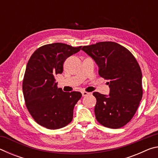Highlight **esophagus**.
Instances as JSON below:
<instances>
[{"label": "esophagus", "instance_id": "esophagus-1", "mask_svg": "<svg viewBox=\"0 0 158 158\" xmlns=\"http://www.w3.org/2000/svg\"><path fill=\"white\" fill-rule=\"evenodd\" d=\"M90 93H88V92H86V91H83V92H82L83 97H85V96H87V95H90Z\"/></svg>", "mask_w": 158, "mask_h": 158}]
</instances>
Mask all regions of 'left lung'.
I'll return each mask as SVG.
<instances>
[{"label": "left lung", "mask_w": 158, "mask_h": 158, "mask_svg": "<svg viewBox=\"0 0 158 158\" xmlns=\"http://www.w3.org/2000/svg\"><path fill=\"white\" fill-rule=\"evenodd\" d=\"M81 50L94 59L99 75L108 80L109 96L94 92L95 118L103 126L123 127L137 111L142 98V74L129 50L114 42H100L84 46Z\"/></svg>", "instance_id": "1"}]
</instances>
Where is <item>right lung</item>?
Returning <instances> with one entry per match:
<instances>
[{
    "label": "right lung",
    "mask_w": 158,
    "mask_h": 158,
    "mask_svg": "<svg viewBox=\"0 0 158 158\" xmlns=\"http://www.w3.org/2000/svg\"><path fill=\"white\" fill-rule=\"evenodd\" d=\"M60 43L45 44L35 51L26 65L22 89L28 111L37 123L50 130L60 129L73 121L74 105L81 98L78 91L58 89L55 76L63 71L65 60L79 52Z\"/></svg>",
    "instance_id": "obj_1"
}]
</instances>
